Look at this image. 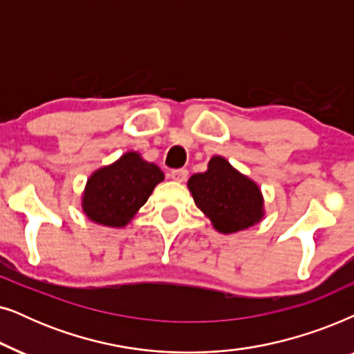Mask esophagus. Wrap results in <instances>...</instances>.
Instances as JSON below:
<instances>
[{
    "label": "esophagus",
    "instance_id": "esophagus-1",
    "mask_svg": "<svg viewBox=\"0 0 354 354\" xmlns=\"http://www.w3.org/2000/svg\"><path fill=\"white\" fill-rule=\"evenodd\" d=\"M187 169L181 168V169H173L171 171V180L178 181V183H185L187 180Z\"/></svg>",
    "mask_w": 354,
    "mask_h": 354
}]
</instances>
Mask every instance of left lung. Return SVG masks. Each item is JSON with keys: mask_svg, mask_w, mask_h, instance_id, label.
Segmentation results:
<instances>
[{"mask_svg": "<svg viewBox=\"0 0 354 354\" xmlns=\"http://www.w3.org/2000/svg\"><path fill=\"white\" fill-rule=\"evenodd\" d=\"M187 187L216 232L236 233L262 220L263 197L259 186L223 157H212L207 171L192 174Z\"/></svg>", "mask_w": 354, "mask_h": 354, "instance_id": "left-lung-1", "label": "left lung"}]
</instances>
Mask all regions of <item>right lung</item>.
<instances>
[{"mask_svg": "<svg viewBox=\"0 0 354 354\" xmlns=\"http://www.w3.org/2000/svg\"><path fill=\"white\" fill-rule=\"evenodd\" d=\"M163 178L162 169L138 152L124 153L88 178L82 194L84 214L98 225L126 226Z\"/></svg>", "mask_w": 354, "mask_h": 354, "instance_id": "add662e5", "label": "right lung"}]
</instances>
